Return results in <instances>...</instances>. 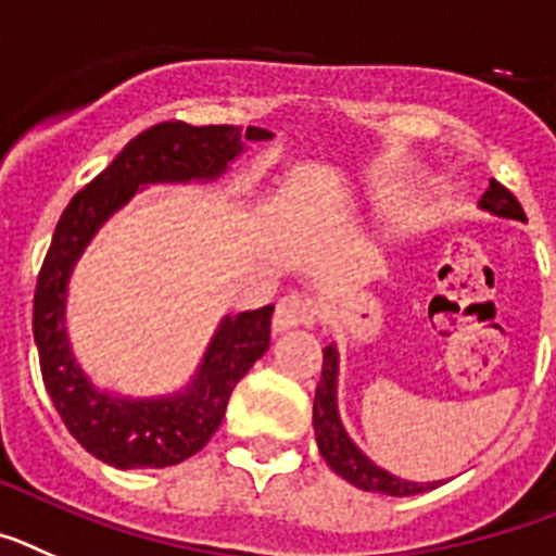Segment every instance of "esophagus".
<instances>
[{"label":"esophagus","instance_id":"obj_1","mask_svg":"<svg viewBox=\"0 0 556 556\" xmlns=\"http://www.w3.org/2000/svg\"><path fill=\"white\" fill-rule=\"evenodd\" d=\"M315 307L309 299L299 296V293H288L277 302L274 309V332H288L293 327H302V324H313Z\"/></svg>","mask_w":556,"mask_h":556}]
</instances>
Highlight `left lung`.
I'll use <instances>...</instances> for the list:
<instances>
[{
	"label": "left lung",
	"instance_id": "obj_1",
	"mask_svg": "<svg viewBox=\"0 0 556 556\" xmlns=\"http://www.w3.org/2000/svg\"><path fill=\"white\" fill-rule=\"evenodd\" d=\"M479 207L484 213L496 218H513V222H527L523 207L518 199L498 185L496 179H490V188L484 197L479 199ZM338 374H340V354L338 343H329L324 349V368H321V382L315 388V402H313V429L315 440H318V452L327 459L338 477L352 482L359 490H371V493H384V496H415L424 490L438 488L440 482H409V479L393 477L390 471L379 468L363 448L349 438L346 427L340 421L338 409Z\"/></svg>",
	"mask_w": 556,
	"mask_h": 556
}]
</instances>
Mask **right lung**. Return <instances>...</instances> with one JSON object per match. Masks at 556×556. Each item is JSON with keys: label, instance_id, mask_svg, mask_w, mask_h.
<instances>
[{"label": "right lung", "instance_id": "1", "mask_svg": "<svg viewBox=\"0 0 556 556\" xmlns=\"http://www.w3.org/2000/svg\"><path fill=\"white\" fill-rule=\"evenodd\" d=\"M274 138L268 129L191 127L163 122L122 149L97 179L68 202L38 274L33 334L43 384L79 446L113 468H166L193 457L222 427L235 384L268 352L274 304L224 315L197 374L168 396L129 399L97 388L68 340V279L104 222L149 185L213 182L247 143Z\"/></svg>", "mask_w": 556, "mask_h": 556}]
</instances>
